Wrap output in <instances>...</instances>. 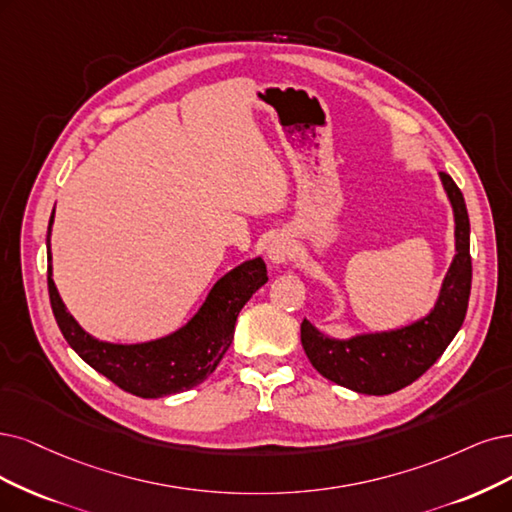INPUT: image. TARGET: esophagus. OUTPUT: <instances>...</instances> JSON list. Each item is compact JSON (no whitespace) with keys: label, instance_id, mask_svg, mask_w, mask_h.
Here are the masks:
<instances>
[{"label":"esophagus","instance_id":"34e87169","mask_svg":"<svg viewBox=\"0 0 512 512\" xmlns=\"http://www.w3.org/2000/svg\"><path fill=\"white\" fill-rule=\"evenodd\" d=\"M268 259L274 266H282V263H287L291 253H293V240L287 234H276L270 242H268Z\"/></svg>","mask_w":512,"mask_h":512}]
</instances>
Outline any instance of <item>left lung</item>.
Instances as JSON below:
<instances>
[{"label":"left lung","instance_id":"1","mask_svg":"<svg viewBox=\"0 0 512 512\" xmlns=\"http://www.w3.org/2000/svg\"><path fill=\"white\" fill-rule=\"evenodd\" d=\"M453 211L456 255L443 278L430 312L409 325L356 333L339 339L320 331L310 320L301 323V346L312 367L327 380L358 394L382 396L401 390L426 373L460 331L470 295V221L460 187L445 173L439 175Z\"/></svg>","mask_w":512,"mask_h":512}]
</instances>
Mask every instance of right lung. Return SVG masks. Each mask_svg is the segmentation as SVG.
<instances>
[{
  "label": "right lung",
  "instance_id": "add662e5",
  "mask_svg": "<svg viewBox=\"0 0 512 512\" xmlns=\"http://www.w3.org/2000/svg\"><path fill=\"white\" fill-rule=\"evenodd\" d=\"M52 223L54 211L48 223L46 249L48 293L56 325L84 363L141 399H162V396L202 384L217 369L227 348L232 346L240 310L253 293L268 282L263 259H246L215 282L198 312L177 331L141 344L103 342L80 327L54 285L50 253Z\"/></svg>",
  "mask_w": 512,
  "mask_h": 512
}]
</instances>
